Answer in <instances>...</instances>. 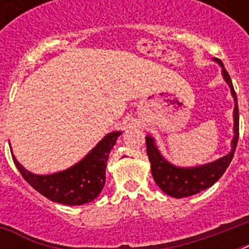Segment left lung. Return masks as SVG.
<instances>
[{
	"label": "left lung",
	"mask_w": 249,
	"mask_h": 249,
	"mask_svg": "<svg viewBox=\"0 0 249 249\" xmlns=\"http://www.w3.org/2000/svg\"><path fill=\"white\" fill-rule=\"evenodd\" d=\"M222 67V76L225 81L230 86V91L234 98V137L231 141V151L228 155L214 160L212 163L204 165L181 168L170 164L163 158L155 144V140L151 136L146 137V147H147L148 160L151 163V173L156 185L163 190L164 193L173 197H186L199 194L203 190L208 189L213 183H216L225 170L230 165L235 152L238 138H239V109H238V98L232 86V81L228 71L224 68V64L220 59H214Z\"/></svg>",
	"instance_id": "left-lung-1"
}]
</instances>
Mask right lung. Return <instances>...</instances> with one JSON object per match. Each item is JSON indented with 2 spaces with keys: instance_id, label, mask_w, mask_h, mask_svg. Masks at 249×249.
<instances>
[{
  "instance_id": "1",
  "label": "right lung",
  "mask_w": 249,
  "mask_h": 249,
  "mask_svg": "<svg viewBox=\"0 0 249 249\" xmlns=\"http://www.w3.org/2000/svg\"><path fill=\"white\" fill-rule=\"evenodd\" d=\"M121 132L108 133L83 160L58 173L38 176L20 165L13 155L14 164L25 181L49 200L66 205H83L99 196L106 182V166L111 150Z\"/></svg>"
}]
</instances>
